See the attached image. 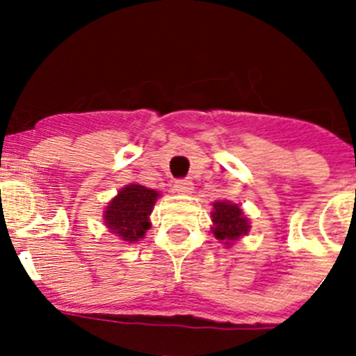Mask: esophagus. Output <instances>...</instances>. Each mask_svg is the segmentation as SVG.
I'll return each instance as SVG.
<instances>
[{
    "mask_svg": "<svg viewBox=\"0 0 356 356\" xmlns=\"http://www.w3.org/2000/svg\"><path fill=\"white\" fill-rule=\"evenodd\" d=\"M175 193H178V194H185V196H187V194H191L194 191V187H193V181L191 180H176L175 181Z\"/></svg>",
    "mask_w": 356,
    "mask_h": 356,
    "instance_id": "1",
    "label": "esophagus"
}]
</instances>
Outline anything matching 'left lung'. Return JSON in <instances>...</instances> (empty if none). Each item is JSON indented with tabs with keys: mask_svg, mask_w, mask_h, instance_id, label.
I'll return each instance as SVG.
<instances>
[{
	"mask_svg": "<svg viewBox=\"0 0 356 356\" xmlns=\"http://www.w3.org/2000/svg\"><path fill=\"white\" fill-rule=\"evenodd\" d=\"M212 210V234L229 246L250 232V221L242 209L229 201H216Z\"/></svg>",
	"mask_w": 356,
	"mask_h": 356,
	"instance_id": "8db88e82",
	"label": "left lung"
}]
</instances>
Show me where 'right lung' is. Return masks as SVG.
Returning <instances> with one entry per match:
<instances>
[{
    "label": "right lung",
    "mask_w": 356,
    "mask_h": 356,
    "mask_svg": "<svg viewBox=\"0 0 356 356\" xmlns=\"http://www.w3.org/2000/svg\"><path fill=\"white\" fill-rule=\"evenodd\" d=\"M160 194L139 184L127 185L103 212L106 228L121 241L135 242L149 229V213Z\"/></svg>",
    "instance_id": "1"
}]
</instances>
